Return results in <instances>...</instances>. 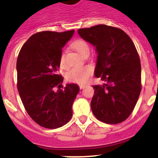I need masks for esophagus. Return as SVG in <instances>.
Masks as SVG:
<instances>
[{
    "label": "esophagus",
    "mask_w": 158,
    "mask_h": 158,
    "mask_svg": "<svg viewBox=\"0 0 158 158\" xmlns=\"http://www.w3.org/2000/svg\"><path fill=\"white\" fill-rule=\"evenodd\" d=\"M85 87H86V85H79V88H80V89L85 88Z\"/></svg>",
    "instance_id": "esophagus-1"
}]
</instances>
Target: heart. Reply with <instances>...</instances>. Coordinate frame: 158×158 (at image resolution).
<instances>
[{
    "mask_svg": "<svg viewBox=\"0 0 158 158\" xmlns=\"http://www.w3.org/2000/svg\"><path fill=\"white\" fill-rule=\"evenodd\" d=\"M73 47L82 56H83L84 53L86 52H89V44L83 40H77L74 41L73 44ZM60 64L62 68H64L66 66L64 53L61 54ZM92 73V70L89 66L73 68L70 69L66 74V79L69 82H75V83L83 84L88 81Z\"/></svg>",
    "mask_w": 158,
    "mask_h": 158,
    "instance_id": "b5f03b06",
    "label": "heart"
}]
</instances>
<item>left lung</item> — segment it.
I'll list each match as a JSON object with an SVG mask.
<instances>
[{
  "label": "left lung",
  "mask_w": 158,
  "mask_h": 158,
  "mask_svg": "<svg viewBox=\"0 0 158 158\" xmlns=\"http://www.w3.org/2000/svg\"><path fill=\"white\" fill-rule=\"evenodd\" d=\"M77 31L95 47L94 74L104 82L92 86V112L105 123H121L132 112L141 89V63L135 44L123 30L107 25Z\"/></svg>",
  "instance_id": "1"
}]
</instances>
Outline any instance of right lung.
<instances>
[{
	"instance_id": "add662e5",
	"label": "right lung",
	"mask_w": 158,
	"mask_h": 158,
	"mask_svg": "<svg viewBox=\"0 0 158 158\" xmlns=\"http://www.w3.org/2000/svg\"><path fill=\"white\" fill-rule=\"evenodd\" d=\"M73 34L74 30L35 33L23 44L17 57L20 98L31 118L44 128L63 126L73 115L72 106L79 87L69 83L60 89L63 78L57 71L62 49Z\"/></svg>"
}]
</instances>
